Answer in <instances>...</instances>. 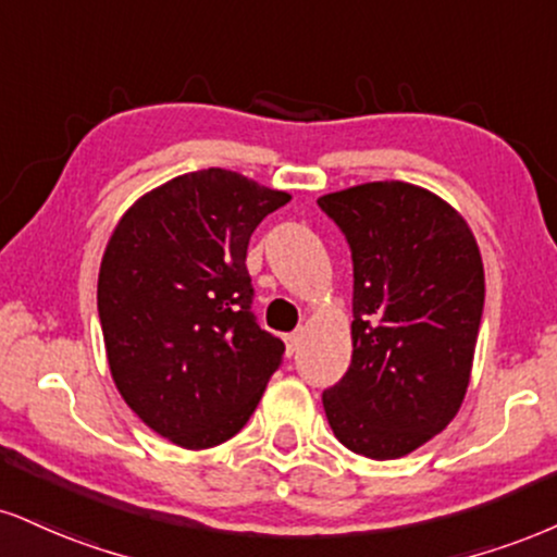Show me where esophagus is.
<instances>
[{"label":"esophagus","mask_w":557,"mask_h":557,"mask_svg":"<svg viewBox=\"0 0 557 557\" xmlns=\"http://www.w3.org/2000/svg\"><path fill=\"white\" fill-rule=\"evenodd\" d=\"M300 339H304V334H300V332H293V334H287V337H285L287 355H296V352H298V347H300Z\"/></svg>","instance_id":"1"}]
</instances>
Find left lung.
Wrapping results in <instances>:
<instances>
[{
    "label": "left lung",
    "mask_w": 557,
    "mask_h": 557,
    "mask_svg": "<svg viewBox=\"0 0 557 557\" xmlns=\"http://www.w3.org/2000/svg\"><path fill=\"white\" fill-rule=\"evenodd\" d=\"M352 251V360L326 388L339 444L399 459L451 423L470 386L485 272L470 225L423 186L371 181L319 197Z\"/></svg>",
    "instance_id": "1"
}]
</instances>
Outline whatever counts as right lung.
I'll list each match as a JSON object with an SVG mask.
<instances>
[{
  "mask_svg": "<svg viewBox=\"0 0 557 557\" xmlns=\"http://www.w3.org/2000/svg\"><path fill=\"white\" fill-rule=\"evenodd\" d=\"M287 202L236 171L207 169L147 191L113 227L98 274L113 384L181 448L233 438L283 363V339L251 313L246 249Z\"/></svg>",
  "mask_w": 557,
  "mask_h": 557,
  "instance_id": "1",
  "label": "right lung"
}]
</instances>
